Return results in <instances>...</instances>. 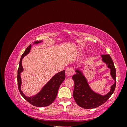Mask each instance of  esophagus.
<instances>
[{
  "label": "esophagus",
  "instance_id": "obj_1",
  "mask_svg": "<svg viewBox=\"0 0 127 127\" xmlns=\"http://www.w3.org/2000/svg\"><path fill=\"white\" fill-rule=\"evenodd\" d=\"M74 74V69L71 67L68 68L66 70V74L68 77L71 76Z\"/></svg>",
  "mask_w": 127,
  "mask_h": 127
}]
</instances>
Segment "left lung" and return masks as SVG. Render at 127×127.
<instances>
[{"label": "left lung", "mask_w": 127, "mask_h": 127, "mask_svg": "<svg viewBox=\"0 0 127 127\" xmlns=\"http://www.w3.org/2000/svg\"><path fill=\"white\" fill-rule=\"evenodd\" d=\"M102 61L106 64L107 67L111 69V75L115 83L111 87V91L105 95L95 93L91 90L87 80L82 72L76 70V74L72 78L75 83L73 91V97L77 104L84 109H94L106 102L115 90L116 86V70L113 61L109 55H103Z\"/></svg>", "instance_id": "left-lung-1"}]
</instances>
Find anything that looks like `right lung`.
Instances as JSON below:
<instances>
[{"instance_id":"right-lung-1","label":"right lung","mask_w":127,"mask_h":127,"mask_svg":"<svg viewBox=\"0 0 127 127\" xmlns=\"http://www.w3.org/2000/svg\"><path fill=\"white\" fill-rule=\"evenodd\" d=\"M41 42V41H35L34 43L37 44ZM31 44L29 45L26 49L24 52L23 53L19 64V67L17 72V83L18 90L20 94L26 100L32 105L36 107H45L50 105L55 101L57 96L59 88L65 79V70H63L57 73L49 80V82L43 87L42 90L36 95L32 97H27L23 93L21 89V73L23 70L22 67V59L30 52Z\"/></svg>"}]
</instances>
